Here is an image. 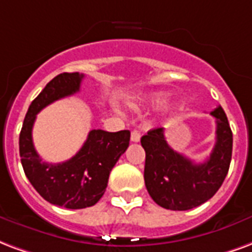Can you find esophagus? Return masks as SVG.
<instances>
[{
	"label": "esophagus",
	"mask_w": 252,
	"mask_h": 252,
	"mask_svg": "<svg viewBox=\"0 0 252 252\" xmlns=\"http://www.w3.org/2000/svg\"><path fill=\"white\" fill-rule=\"evenodd\" d=\"M131 141H133V143H137V141H140V132H139V131H132L131 132Z\"/></svg>",
	"instance_id": "obj_1"
}]
</instances>
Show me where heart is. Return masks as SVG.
<instances>
[{"label": "heart", "instance_id": "heart-1", "mask_svg": "<svg viewBox=\"0 0 252 252\" xmlns=\"http://www.w3.org/2000/svg\"><path fill=\"white\" fill-rule=\"evenodd\" d=\"M168 98V93L163 92V91H158V92H151L147 94L141 100V105H147V107H159L163 102L167 101Z\"/></svg>", "mask_w": 252, "mask_h": 252}]
</instances>
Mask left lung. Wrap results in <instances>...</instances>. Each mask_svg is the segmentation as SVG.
I'll return each mask as SVG.
<instances>
[{
	"instance_id": "obj_1",
	"label": "left lung",
	"mask_w": 252,
	"mask_h": 252,
	"mask_svg": "<svg viewBox=\"0 0 252 252\" xmlns=\"http://www.w3.org/2000/svg\"><path fill=\"white\" fill-rule=\"evenodd\" d=\"M216 120V143L204 163H193L173 151L163 128L141 137L145 151L144 180L156 204L172 211H187L210 200L224 182L232 155V132L223 108L211 112Z\"/></svg>"
}]
</instances>
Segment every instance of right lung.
<instances>
[{
	"label": "right lung",
	"mask_w": 252,
	"mask_h": 252,
	"mask_svg": "<svg viewBox=\"0 0 252 252\" xmlns=\"http://www.w3.org/2000/svg\"><path fill=\"white\" fill-rule=\"evenodd\" d=\"M84 74L61 73L50 80L27 112L20 133L24 172L46 202L70 210L94 206L101 199L117 160L129 145V131L92 129L81 150L64 163H45L36 152L32 129L37 113L56 100L79 92Z\"/></svg>",
	"instance_id": "obj_1"
}]
</instances>
